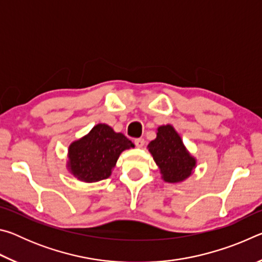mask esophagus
Returning a JSON list of instances; mask_svg holds the SVG:
<instances>
[{"mask_svg":"<svg viewBox=\"0 0 262 262\" xmlns=\"http://www.w3.org/2000/svg\"><path fill=\"white\" fill-rule=\"evenodd\" d=\"M145 141L143 139H136L135 140V145L137 148H143Z\"/></svg>","mask_w":262,"mask_h":262,"instance_id":"34e87169","label":"esophagus"}]
</instances>
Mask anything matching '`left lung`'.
Masks as SVG:
<instances>
[{
    "instance_id": "left-lung-1",
    "label": "left lung",
    "mask_w": 262,
    "mask_h": 262,
    "mask_svg": "<svg viewBox=\"0 0 262 262\" xmlns=\"http://www.w3.org/2000/svg\"><path fill=\"white\" fill-rule=\"evenodd\" d=\"M156 139L148 150L165 183L178 184L188 179L196 167V158L190 154L174 127L167 123L157 128Z\"/></svg>"
}]
</instances>
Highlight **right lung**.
<instances>
[{"mask_svg":"<svg viewBox=\"0 0 262 262\" xmlns=\"http://www.w3.org/2000/svg\"><path fill=\"white\" fill-rule=\"evenodd\" d=\"M130 140L106 123H98L81 139L70 143L67 170L84 183H97L112 174L118 158L134 148Z\"/></svg>","mask_w":262,"mask_h":262,"instance_id":"1","label":"right lung"}]
</instances>
